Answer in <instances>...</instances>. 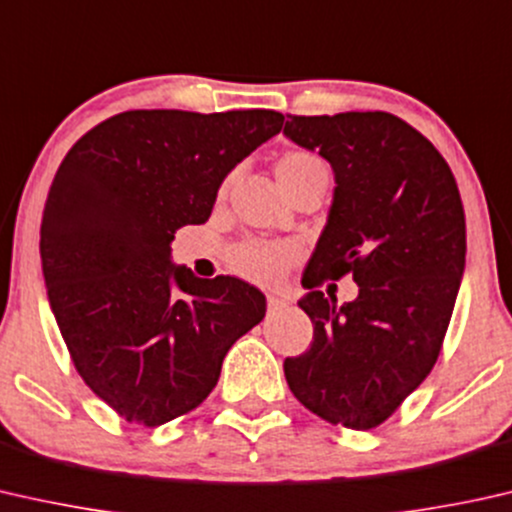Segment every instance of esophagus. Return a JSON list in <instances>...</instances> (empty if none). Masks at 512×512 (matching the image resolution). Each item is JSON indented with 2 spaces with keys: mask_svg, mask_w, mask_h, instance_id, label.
<instances>
[{
  "mask_svg": "<svg viewBox=\"0 0 512 512\" xmlns=\"http://www.w3.org/2000/svg\"><path fill=\"white\" fill-rule=\"evenodd\" d=\"M291 305V300L286 298V295H268V311L270 314H279V311L288 309Z\"/></svg>",
  "mask_w": 512,
  "mask_h": 512,
  "instance_id": "obj_1",
  "label": "esophagus"
}]
</instances>
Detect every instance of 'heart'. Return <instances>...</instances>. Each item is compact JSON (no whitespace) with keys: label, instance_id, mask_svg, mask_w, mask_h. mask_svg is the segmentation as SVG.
<instances>
[{"label":"heart","instance_id":"1","mask_svg":"<svg viewBox=\"0 0 512 512\" xmlns=\"http://www.w3.org/2000/svg\"><path fill=\"white\" fill-rule=\"evenodd\" d=\"M274 173H277L281 189L288 194L291 189L316 180V177H328V166L314 152L293 150L277 161ZM293 256L295 251L291 247H284V244L244 242L242 247L233 251V268L242 277L256 281V284H274V281L281 279Z\"/></svg>","mask_w":512,"mask_h":512}]
</instances>
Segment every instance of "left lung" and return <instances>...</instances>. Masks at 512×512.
Listing matches in <instances>:
<instances>
[{"label": "left lung", "instance_id": "left-lung-1", "mask_svg": "<svg viewBox=\"0 0 512 512\" xmlns=\"http://www.w3.org/2000/svg\"><path fill=\"white\" fill-rule=\"evenodd\" d=\"M284 136L335 173L298 300L314 342L284 360L288 388L332 425L372 429L439 358L464 274L462 198L439 150L390 113L288 115ZM346 271L359 284L355 301L337 306L315 291Z\"/></svg>", "mask_w": 512, "mask_h": 512}]
</instances>
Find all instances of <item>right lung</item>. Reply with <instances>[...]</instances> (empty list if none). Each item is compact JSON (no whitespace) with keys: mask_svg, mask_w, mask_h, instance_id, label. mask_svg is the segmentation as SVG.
Returning <instances> with one entry per match:
<instances>
[{"mask_svg":"<svg viewBox=\"0 0 512 512\" xmlns=\"http://www.w3.org/2000/svg\"><path fill=\"white\" fill-rule=\"evenodd\" d=\"M284 115L127 110L66 154L41 221L48 300L73 365L124 420L159 427L196 409L228 348L265 316L235 277L170 261L175 231L205 224L226 175Z\"/></svg>","mask_w":512,"mask_h":512,"instance_id":"add662e5","label":"right lung"}]
</instances>
